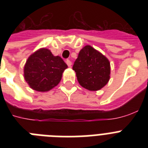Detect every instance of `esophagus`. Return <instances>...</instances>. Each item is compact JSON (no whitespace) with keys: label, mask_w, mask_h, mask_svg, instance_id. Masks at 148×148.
I'll return each mask as SVG.
<instances>
[{"label":"esophagus","mask_w":148,"mask_h":148,"mask_svg":"<svg viewBox=\"0 0 148 148\" xmlns=\"http://www.w3.org/2000/svg\"><path fill=\"white\" fill-rule=\"evenodd\" d=\"M66 64H67V66H71V65H72V62L71 61H70V60H66Z\"/></svg>","instance_id":"1"}]
</instances>
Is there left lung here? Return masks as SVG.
Returning a JSON list of instances; mask_svg holds the SVG:
<instances>
[{
  "instance_id": "1",
  "label": "left lung",
  "mask_w": 148,
  "mask_h": 148,
  "mask_svg": "<svg viewBox=\"0 0 148 148\" xmlns=\"http://www.w3.org/2000/svg\"><path fill=\"white\" fill-rule=\"evenodd\" d=\"M73 70L76 73L80 85L90 91L99 90L110 80L109 60L90 45L81 49Z\"/></svg>"
}]
</instances>
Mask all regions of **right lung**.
Wrapping results in <instances>:
<instances>
[{
    "instance_id": "right-lung-1",
    "label": "right lung",
    "mask_w": 148,
    "mask_h": 148,
    "mask_svg": "<svg viewBox=\"0 0 148 148\" xmlns=\"http://www.w3.org/2000/svg\"><path fill=\"white\" fill-rule=\"evenodd\" d=\"M67 65L59 56L41 48L32 54L23 68L25 81L30 87L39 92H47L57 86Z\"/></svg>"
}]
</instances>
